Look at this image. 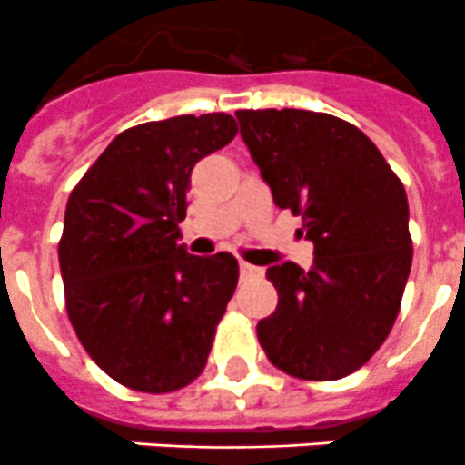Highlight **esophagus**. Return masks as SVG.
I'll return each instance as SVG.
<instances>
[{"instance_id":"1","label":"esophagus","mask_w":465,"mask_h":465,"mask_svg":"<svg viewBox=\"0 0 465 465\" xmlns=\"http://www.w3.org/2000/svg\"><path fill=\"white\" fill-rule=\"evenodd\" d=\"M261 274V268H256V265H249V262H240V277L242 279H252V277H258Z\"/></svg>"}]
</instances>
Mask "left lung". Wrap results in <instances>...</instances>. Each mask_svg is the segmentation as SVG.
Wrapping results in <instances>:
<instances>
[{
	"instance_id": "left-lung-1",
	"label": "left lung",
	"mask_w": 465,
	"mask_h": 465,
	"mask_svg": "<svg viewBox=\"0 0 465 465\" xmlns=\"http://www.w3.org/2000/svg\"><path fill=\"white\" fill-rule=\"evenodd\" d=\"M279 209L302 219L314 265L268 268L277 310L256 326L272 365L298 380H340L368 363L401 310L412 265L408 195L351 123L305 109L235 111Z\"/></svg>"
}]
</instances>
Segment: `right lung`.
Listing matches in <instances>:
<instances>
[{"label": "right lung", "mask_w": 465, "mask_h": 465, "mask_svg": "<svg viewBox=\"0 0 465 465\" xmlns=\"http://www.w3.org/2000/svg\"><path fill=\"white\" fill-rule=\"evenodd\" d=\"M237 134L228 114L134 125L94 160L67 200L60 272L90 359L143 393L188 386L207 365L240 279L230 253L179 244L197 160Z\"/></svg>", "instance_id": "1"}]
</instances>
